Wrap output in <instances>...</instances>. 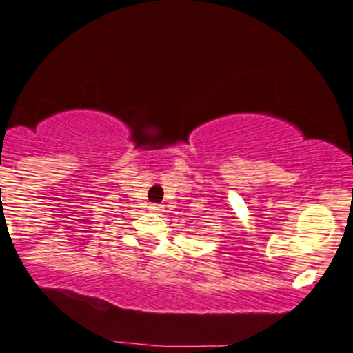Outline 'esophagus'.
Here are the masks:
<instances>
[{
	"mask_svg": "<svg viewBox=\"0 0 353 353\" xmlns=\"http://www.w3.org/2000/svg\"><path fill=\"white\" fill-rule=\"evenodd\" d=\"M148 208H150L153 213H163V205H159V203H152Z\"/></svg>",
	"mask_w": 353,
	"mask_h": 353,
	"instance_id": "34e87169",
	"label": "esophagus"
}]
</instances>
